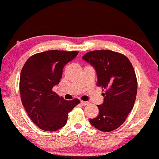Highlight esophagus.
I'll list each match as a JSON object with an SVG mask.
<instances>
[{
	"label": "esophagus",
	"mask_w": 159,
	"mask_h": 159,
	"mask_svg": "<svg viewBox=\"0 0 159 159\" xmlns=\"http://www.w3.org/2000/svg\"><path fill=\"white\" fill-rule=\"evenodd\" d=\"M81 103H82V105H83V106H87L88 105V104L89 103L88 101H81Z\"/></svg>",
	"instance_id": "obj_1"
}]
</instances>
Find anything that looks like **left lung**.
Here are the masks:
<instances>
[{"label":"left lung","mask_w":159,"mask_h":159,"mask_svg":"<svg viewBox=\"0 0 159 159\" xmlns=\"http://www.w3.org/2000/svg\"><path fill=\"white\" fill-rule=\"evenodd\" d=\"M82 59L93 66L97 85L105 89L99 114L90 119L92 126L102 132L116 129L125 122L135 102L138 82L129 60L122 54L108 50L90 51Z\"/></svg>","instance_id":"left-lung-1"}]
</instances>
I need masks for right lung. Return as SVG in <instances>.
I'll list each match as a JSON object with an SVG mask.
<instances>
[{"mask_svg":"<svg viewBox=\"0 0 159 159\" xmlns=\"http://www.w3.org/2000/svg\"><path fill=\"white\" fill-rule=\"evenodd\" d=\"M78 51L53 50L32 56L21 69L19 81L21 99L30 119L44 131H56L66 125L68 114L80 103L66 101L53 91L62 77L67 63Z\"/></svg>","mask_w":159,"mask_h":159,"instance_id":"obj_1","label":"right lung"}]
</instances>
